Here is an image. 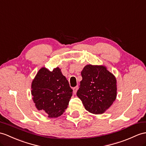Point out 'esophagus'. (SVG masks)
Returning <instances> with one entry per match:
<instances>
[{"label":"esophagus","instance_id":"34e87169","mask_svg":"<svg viewBox=\"0 0 146 146\" xmlns=\"http://www.w3.org/2000/svg\"><path fill=\"white\" fill-rule=\"evenodd\" d=\"M78 88H79V87H78V86H76V87L73 88V93H74V94H76L77 91V90H78Z\"/></svg>","mask_w":146,"mask_h":146}]
</instances>
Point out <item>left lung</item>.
Listing matches in <instances>:
<instances>
[{
    "instance_id": "8db88e82",
    "label": "left lung",
    "mask_w": 146,
    "mask_h": 146,
    "mask_svg": "<svg viewBox=\"0 0 146 146\" xmlns=\"http://www.w3.org/2000/svg\"><path fill=\"white\" fill-rule=\"evenodd\" d=\"M82 80L77 92L85 110L95 115L104 113L117 96L115 76L105 66L88 64L81 72Z\"/></svg>"
}]
</instances>
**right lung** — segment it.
<instances>
[{
    "label": "right lung",
    "instance_id": "1",
    "mask_svg": "<svg viewBox=\"0 0 146 146\" xmlns=\"http://www.w3.org/2000/svg\"><path fill=\"white\" fill-rule=\"evenodd\" d=\"M31 88L36 108L49 118H58L63 114L73 91L59 67L52 71L41 67L32 81Z\"/></svg>",
    "mask_w": 146,
    "mask_h": 146
}]
</instances>
